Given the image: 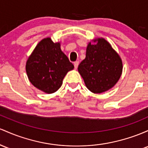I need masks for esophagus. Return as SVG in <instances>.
Returning <instances> with one entry per match:
<instances>
[{"label":"esophagus","mask_w":148,"mask_h":148,"mask_svg":"<svg viewBox=\"0 0 148 148\" xmlns=\"http://www.w3.org/2000/svg\"><path fill=\"white\" fill-rule=\"evenodd\" d=\"M78 65H79V61H75V62H74V67H75V69H77Z\"/></svg>","instance_id":"1"}]
</instances>
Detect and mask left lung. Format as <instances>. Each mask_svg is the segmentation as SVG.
<instances>
[{
    "label": "left lung",
    "instance_id": "1",
    "mask_svg": "<svg viewBox=\"0 0 148 148\" xmlns=\"http://www.w3.org/2000/svg\"><path fill=\"white\" fill-rule=\"evenodd\" d=\"M87 47L86 57L78 66V72L86 87L94 94L106 92L117 82L122 73L119 54L104 38L94 39Z\"/></svg>",
    "mask_w": 148,
    "mask_h": 148
}]
</instances>
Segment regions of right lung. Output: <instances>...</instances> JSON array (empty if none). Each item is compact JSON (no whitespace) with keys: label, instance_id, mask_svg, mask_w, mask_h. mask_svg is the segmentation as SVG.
<instances>
[{"label":"right lung","instance_id":"right-lung-1","mask_svg":"<svg viewBox=\"0 0 148 148\" xmlns=\"http://www.w3.org/2000/svg\"><path fill=\"white\" fill-rule=\"evenodd\" d=\"M73 69L74 66L61 51L60 42L54 43L50 38L38 43L26 64L31 84L47 94L56 92L67 73Z\"/></svg>","mask_w":148,"mask_h":148}]
</instances>
